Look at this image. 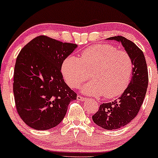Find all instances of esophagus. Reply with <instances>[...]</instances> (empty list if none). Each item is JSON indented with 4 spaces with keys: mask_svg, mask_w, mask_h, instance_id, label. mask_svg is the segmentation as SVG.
Listing matches in <instances>:
<instances>
[{
    "mask_svg": "<svg viewBox=\"0 0 158 158\" xmlns=\"http://www.w3.org/2000/svg\"><path fill=\"white\" fill-rule=\"evenodd\" d=\"M77 98L78 100H80V101H85V99H86V98L81 97V96H80V95H78Z\"/></svg>",
    "mask_w": 158,
    "mask_h": 158,
    "instance_id": "esophagus-1",
    "label": "esophagus"
}]
</instances>
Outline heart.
I'll return each instance as SVG.
<instances>
[{"label":"heart","instance_id":"heart-1","mask_svg":"<svg viewBox=\"0 0 158 158\" xmlns=\"http://www.w3.org/2000/svg\"><path fill=\"white\" fill-rule=\"evenodd\" d=\"M134 64L131 56L109 44H97L85 49L80 59L69 56L64 61L61 72L72 88H77L88 79L82 88L89 95L104 96L107 99L121 95L129 84Z\"/></svg>","mask_w":158,"mask_h":158}]
</instances>
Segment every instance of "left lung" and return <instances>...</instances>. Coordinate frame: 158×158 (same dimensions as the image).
I'll use <instances>...</instances> for the list:
<instances>
[{
	"mask_svg": "<svg viewBox=\"0 0 158 158\" xmlns=\"http://www.w3.org/2000/svg\"><path fill=\"white\" fill-rule=\"evenodd\" d=\"M108 39L122 43L134 64L132 79L122 95L114 102L100 105L98 111L92 116L97 126L114 130L125 126L137 115L147 90L148 76L144 54L135 43L120 35Z\"/></svg>",
	"mask_w": 158,
	"mask_h": 158,
	"instance_id": "8db88e82",
	"label": "left lung"
}]
</instances>
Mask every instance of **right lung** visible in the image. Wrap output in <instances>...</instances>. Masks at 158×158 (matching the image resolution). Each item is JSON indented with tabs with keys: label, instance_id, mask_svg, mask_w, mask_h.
Listing matches in <instances>:
<instances>
[{
	"label": "right lung",
	"instance_id": "add662e5",
	"mask_svg": "<svg viewBox=\"0 0 158 158\" xmlns=\"http://www.w3.org/2000/svg\"><path fill=\"white\" fill-rule=\"evenodd\" d=\"M77 45L40 35L22 48L16 59L13 93L18 114L28 126L48 130L64 119L77 94L64 82L63 61Z\"/></svg>",
	"mask_w": 158,
	"mask_h": 158
}]
</instances>
